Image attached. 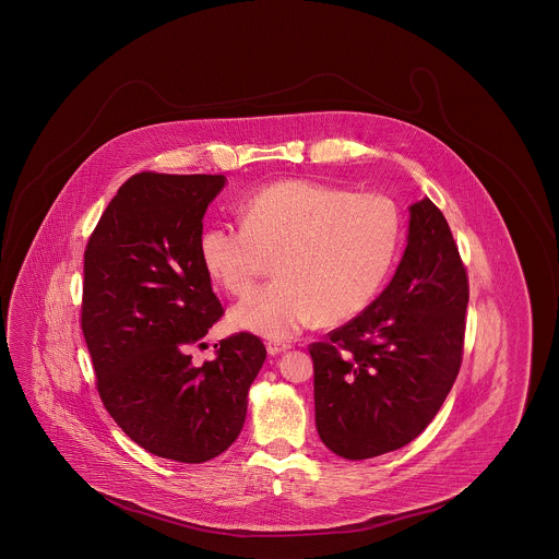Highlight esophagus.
Masks as SVG:
<instances>
[{"instance_id":"esophagus-1","label":"esophagus","mask_w":559,"mask_h":559,"mask_svg":"<svg viewBox=\"0 0 559 559\" xmlns=\"http://www.w3.org/2000/svg\"><path fill=\"white\" fill-rule=\"evenodd\" d=\"M286 349H290L288 343H280V341H269V343H266V352H269V355H280V353L286 352Z\"/></svg>"}]
</instances>
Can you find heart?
Listing matches in <instances>:
<instances>
[{"mask_svg":"<svg viewBox=\"0 0 559 559\" xmlns=\"http://www.w3.org/2000/svg\"><path fill=\"white\" fill-rule=\"evenodd\" d=\"M243 227L212 225L200 236L207 275L234 296L271 286L231 311V323L286 341L309 323L359 316L381 293L404 239V216L382 193H352L316 180H280L241 206Z\"/></svg>","mask_w":559,"mask_h":559,"instance_id":"obj_1","label":"heart"}]
</instances>
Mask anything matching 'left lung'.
I'll return each instance as SVG.
<instances>
[{
	"mask_svg": "<svg viewBox=\"0 0 559 559\" xmlns=\"http://www.w3.org/2000/svg\"><path fill=\"white\" fill-rule=\"evenodd\" d=\"M467 302L459 246L425 198L411 206L408 246L381 296L309 345L316 425L334 454L381 456L425 431L461 370Z\"/></svg>",
	"mask_w": 559,
	"mask_h": 559,
	"instance_id": "1",
	"label": "left lung"
}]
</instances>
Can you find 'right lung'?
<instances>
[{
    "mask_svg": "<svg viewBox=\"0 0 559 559\" xmlns=\"http://www.w3.org/2000/svg\"><path fill=\"white\" fill-rule=\"evenodd\" d=\"M223 175L139 173L119 187L84 252L82 332L96 389L121 431L151 454L206 463L237 440L266 349L250 332L200 368L189 347L225 313L200 261Z\"/></svg>",
    "mask_w": 559,
    "mask_h": 559,
    "instance_id": "right-lung-1",
    "label": "right lung"
}]
</instances>
